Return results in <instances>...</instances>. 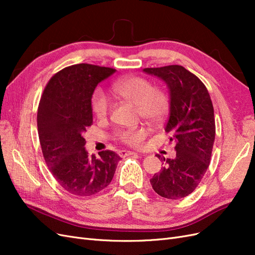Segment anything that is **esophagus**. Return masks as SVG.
<instances>
[{
  "label": "esophagus",
  "mask_w": 255,
  "mask_h": 255,
  "mask_svg": "<svg viewBox=\"0 0 255 255\" xmlns=\"http://www.w3.org/2000/svg\"><path fill=\"white\" fill-rule=\"evenodd\" d=\"M134 153L135 152H133V151H127V150H121L118 152V154L121 157H126L128 155H130V154H134Z\"/></svg>",
  "instance_id": "esophagus-1"
}]
</instances>
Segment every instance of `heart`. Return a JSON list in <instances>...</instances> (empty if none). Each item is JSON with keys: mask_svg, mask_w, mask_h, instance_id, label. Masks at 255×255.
<instances>
[{"mask_svg": "<svg viewBox=\"0 0 255 255\" xmlns=\"http://www.w3.org/2000/svg\"><path fill=\"white\" fill-rule=\"evenodd\" d=\"M116 95L137 105L138 115L150 123H159L165 119L170 101L164 90L153 88V85L141 76H128L116 81L113 86ZM92 112L99 119L105 118L111 109V100L102 89H96L91 99ZM148 132L144 128L123 129L117 134L119 139L129 145H140Z\"/></svg>", "mask_w": 255, "mask_h": 255, "instance_id": "b5f03b06", "label": "heart"}]
</instances>
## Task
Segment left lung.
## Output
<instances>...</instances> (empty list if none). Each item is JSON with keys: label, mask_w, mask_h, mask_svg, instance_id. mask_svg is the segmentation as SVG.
<instances>
[{"label": "left lung", "mask_w": 255, "mask_h": 255, "mask_svg": "<svg viewBox=\"0 0 255 255\" xmlns=\"http://www.w3.org/2000/svg\"><path fill=\"white\" fill-rule=\"evenodd\" d=\"M142 71L164 81L169 89L170 107L165 130L171 135L176 151L174 158H161L165 166L150 183L160 197L181 199L196 189L210 166L216 132L212 100L204 84L182 66Z\"/></svg>", "instance_id": "8db88e82"}]
</instances>
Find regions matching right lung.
Here are the masks:
<instances>
[{"label": "right lung", "instance_id": "right-lung-1", "mask_svg": "<svg viewBox=\"0 0 255 255\" xmlns=\"http://www.w3.org/2000/svg\"><path fill=\"white\" fill-rule=\"evenodd\" d=\"M115 72L89 64L67 67L52 76L38 106V135L45 163L60 186L75 196H92L109 186L120 160L110 150L89 156L83 137L92 125L94 91Z\"/></svg>", "mask_w": 255, "mask_h": 255}]
</instances>
